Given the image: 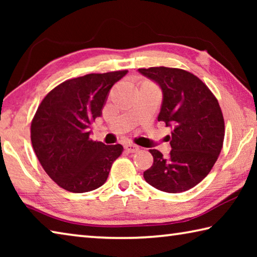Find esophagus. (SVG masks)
Here are the masks:
<instances>
[{
  "mask_svg": "<svg viewBox=\"0 0 257 257\" xmlns=\"http://www.w3.org/2000/svg\"><path fill=\"white\" fill-rule=\"evenodd\" d=\"M124 151L127 153H135V152L138 151V147L134 144H124Z\"/></svg>",
  "mask_w": 257,
  "mask_h": 257,
  "instance_id": "1",
  "label": "esophagus"
}]
</instances>
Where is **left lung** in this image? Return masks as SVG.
I'll return each mask as SVG.
<instances>
[{
    "mask_svg": "<svg viewBox=\"0 0 257 257\" xmlns=\"http://www.w3.org/2000/svg\"><path fill=\"white\" fill-rule=\"evenodd\" d=\"M162 90L159 121L170 128L168 158L150 150L153 165L144 179L165 193H182L199 184L216 162L224 138V120L217 99L204 82L176 68L138 69Z\"/></svg>",
    "mask_w": 257,
    "mask_h": 257,
    "instance_id": "obj_1",
    "label": "left lung"
}]
</instances>
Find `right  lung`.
<instances>
[{
    "label": "right lung",
    "mask_w": 257,
    "mask_h": 257,
    "mask_svg": "<svg viewBox=\"0 0 257 257\" xmlns=\"http://www.w3.org/2000/svg\"><path fill=\"white\" fill-rule=\"evenodd\" d=\"M127 70L89 73L56 86L38 106L32 144L43 169L61 188L87 193L106 181L122 145L89 139L90 123L102 115L112 86Z\"/></svg>",
    "instance_id": "1"
}]
</instances>
